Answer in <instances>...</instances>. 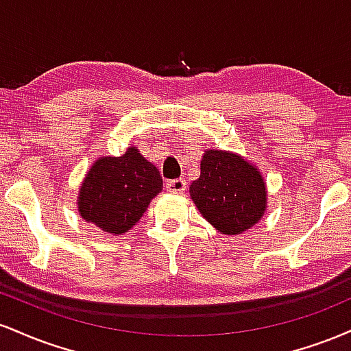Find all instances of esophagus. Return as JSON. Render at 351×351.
<instances>
[{"mask_svg":"<svg viewBox=\"0 0 351 351\" xmlns=\"http://www.w3.org/2000/svg\"><path fill=\"white\" fill-rule=\"evenodd\" d=\"M184 189H186V181H184L183 178H176V180L167 181V191L178 195V193H183Z\"/></svg>","mask_w":351,"mask_h":351,"instance_id":"1","label":"esophagus"}]
</instances>
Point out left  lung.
Returning a JSON list of instances; mask_svg holds the SVG:
<instances>
[{
    "mask_svg": "<svg viewBox=\"0 0 351 351\" xmlns=\"http://www.w3.org/2000/svg\"><path fill=\"white\" fill-rule=\"evenodd\" d=\"M199 213L223 234H241L265 209V184L261 173L239 155L209 150L201 160V175L189 186Z\"/></svg>",
    "mask_w": 351,
    "mask_h": 351,
    "instance_id": "8db88e82",
    "label": "left lung"
}]
</instances>
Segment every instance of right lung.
I'll use <instances>...</instances> for the list:
<instances>
[{
	"mask_svg": "<svg viewBox=\"0 0 351 351\" xmlns=\"http://www.w3.org/2000/svg\"><path fill=\"white\" fill-rule=\"evenodd\" d=\"M162 186L155 165L132 147L122 156H104L94 163L80 186L79 213L102 231L123 234L143 216Z\"/></svg>",
	"mask_w": 351,
	"mask_h": 351,
	"instance_id": "add662e5",
	"label": "right lung"
}]
</instances>
